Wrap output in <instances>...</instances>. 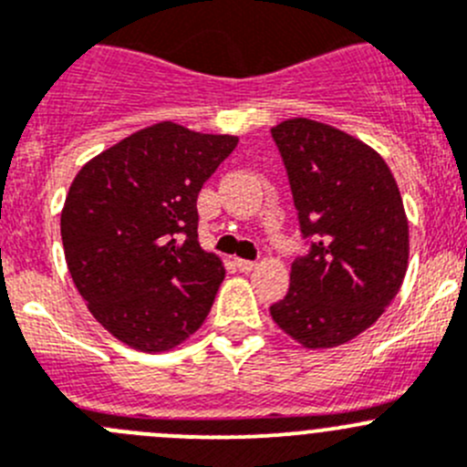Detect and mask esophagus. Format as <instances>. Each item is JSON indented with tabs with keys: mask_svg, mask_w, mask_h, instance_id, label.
Here are the masks:
<instances>
[{
	"mask_svg": "<svg viewBox=\"0 0 467 467\" xmlns=\"http://www.w3.org/2000/svg\"><path fill=\"white\" fill-rule=\"evenodd\" d=\"M234 265H236L241 273H252V270L256 268L254 261H245V259H236V261H234Z\"/></svg>",
	"mask_w": 467,
	"mask_h": 467,
	"instance_id": "34e87169",
	"label": "esophagus"
}]
</instances>
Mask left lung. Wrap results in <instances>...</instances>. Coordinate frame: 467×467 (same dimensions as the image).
<instances>
[{
    "label": "left lung",
    "mask_w": 467,
    "mask_h": 467,
    "mask_svg": "<svg viewBox=\"0 0 467 467\" xmlns=\"http://www.w3.org/2000/svg\"><path fill=\"white\" fill-rule=\"evenodd\" d=\"M273 137L303 234L317 243L291 265L270 317L303 348H335L397 297L410 254L406 208L388 162L358 137L305 117L277 123Z\"/></svg>",
    "instance_id": "1"
}]
</instances>
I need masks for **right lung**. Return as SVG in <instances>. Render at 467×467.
Returning a JSON list of instances; mask_svg holds the SVG:
<instances>
[{
  "label": "right lung",
  "mask_w": 467,
  "mask_h": 467,
  "mask_svg": "<svg viewBox=\"0 0 467 467\" xmlns=\"http://www.w3.org/2000/svg\"><path fill=\"white\" fill-rule=\"evenodd\" d=\"M236 144L160 121L98 153L70 183L68 273L93 318L130 348L164 353L206 321L224 264L199 245L197 197Z\"/></svg>",
  "instance_id": "right-lung-1"
}]
</instances>
